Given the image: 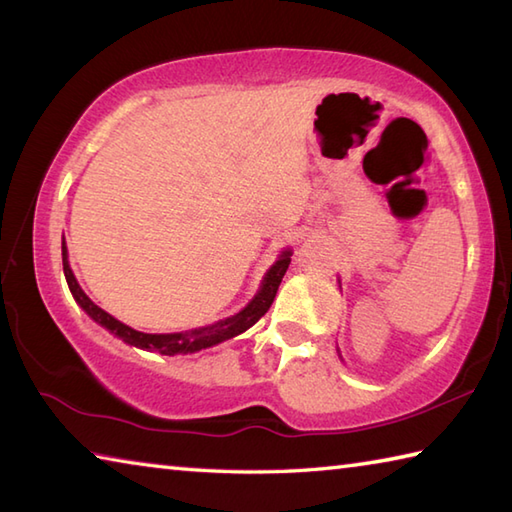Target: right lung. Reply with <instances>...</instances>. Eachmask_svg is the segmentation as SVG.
<instances>
[{
	"instance_id": "add662e5",
	"label": "right lung",
	"mask_w": 512,
	"mask_h": 512,
	"mask_svg": "<svg viewBox=\"0 0 512 512\" xmlns=\"http://www.w3.org/2000/svg\"><path fill=\"white\" fill-rule=\"evenodd\" d=\"M61 255H63L65 281H68L72 297L85 312H88L90 319L103 325L105 330H110L114 336H118V339H123L127 345H134V347H140V350H149V352H160L165 356H173V354H191V352L206 350V347L217 345L226 339H233V336L246 332L248 328H253V325L268 312V308L273 306L277 288L290 266L292 250L288 248L279 255L277 262L270 266V270L266 273V277L262 281V288H259L253 301H250L242 312H237L235 317H228L224 321L206 325V328H195L189 332H173V334L138 332L118 319H114L112 314H107L103 308L96 306V303L81 290L79 281H76L72 268H70V262H68V246H65V237L61 242Z\"/></svg>"
}]
</instances>
